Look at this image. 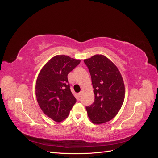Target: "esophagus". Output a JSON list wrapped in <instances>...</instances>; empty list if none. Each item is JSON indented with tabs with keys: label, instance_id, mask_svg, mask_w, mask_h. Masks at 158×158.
<instances>
[{
	"label": "esophagus",
	"instance_id": "1",
	"mask_svg": "<svg viewBox=\"0 0 158 158\" xmlns=\"http://www.w3.org/2000/svg\"><path fill=\"white\" fill-rule=\"evenodd\" d=\"M81 95H82V92H80V93H78V98H80V97H81Z\"/></svg>",
	"mask_w": 158,
	"mask_h": 158
}]
</instances>
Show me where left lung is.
Segmentation results:
<instances>
[{
  "mask_svg": "<svg viewBox=\"0 0 158 158\" xmlns=\"http://www.w3.org/2000/svg\"><path fill=\"white\" fill-rule=\"evenodd\" d=\"M92 78L95 100L85 107L93 123L99 125L117 115L125 99V84L117 66L106 56L95 55L85 59Z\"/></svg>",
  "mask_w": 158,
  "mask_h": 158,
  "instance_id": "left-lung-1",
  "label": "left lung"
}]
</instances>
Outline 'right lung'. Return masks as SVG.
<instances>
[{
    "label": "right lung",
    "instance_id": "add662e5",
    "mask_svg": "<svg viewBox=\"0 0 158 158\" xmlns=\"http://www.w3.org/2000/svg\"><path fill=\"white\" fill-rule=\"evenodd\" d=\"M80 63L79 59L56 55L47 62L38 75L35 85L38 104L45 114L57 123L68 117L76 102L67 76Z\"/></svg>",
    "mask_w": 158,
    "mask_h": 158
}]
</instances>
